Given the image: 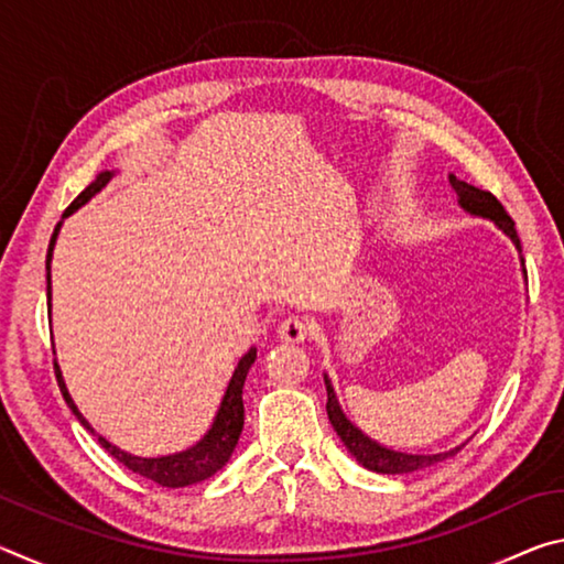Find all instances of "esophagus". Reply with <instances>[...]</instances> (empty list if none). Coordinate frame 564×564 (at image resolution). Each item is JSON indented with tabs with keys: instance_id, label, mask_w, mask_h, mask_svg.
I'll return each mask as SVG.
<instances>
[{
	"instance_id": "1",
	"label": "esophagus",
	"mask_w": 564,
	"mask_h": 564,
	"mask_svg": "<svg viewBox=\"0 0 564 564\" xmlns=\"http://www.w3.org/2000/svg\"><path fill=\"white\" fill-rule=\"evenodd\" d=\"M311 321L308 318H301V316H289L285 318L281 326H279V336L285 343H303L305 338L311 336Z\"/></svg>"
}]
</instances>
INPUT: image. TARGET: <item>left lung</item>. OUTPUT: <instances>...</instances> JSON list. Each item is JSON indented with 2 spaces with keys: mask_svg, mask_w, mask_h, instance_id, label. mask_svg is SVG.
Returning <instances> with one entry per match:
<instances>
[{
  "mask_svg": "<svg viewBox=\"0 0 564 564\" xmlns=\"http://www.w3.org/2000/svg\"><path fill=\"white\" fill-rule=\"evenodd\" d=\"M451 186L455 188V194L460 196V206L465 212H470L475 216H485V218H492L495 224H498L505 234H508L514 246H518V251L522 253V246H520V238L518 231H514V221L510 218V214L505 212V206L495 198L490 191H482L473 184H465V181L451 176ZM524 263V259H522ZM528 275V271H524ZM326 390H328V420L333 425V431L338 433V437L343 441V445L348 447L350 455L356 457V460L368 467V470L373 473H383V475H400V473H415V470H423V467H431L435 463L445 460V457H453L455 453H460V447H455L451 453H441V455H408V453H395V451H388V447L378 445L376 441H370L368 435H362L356 425L350 423V420L343 415V410L336 400V393H333V386L330 380L326 378Z\"/></svg>",
  "mask_w": 564,
  "mask_h": 564,
  "instance_id": "left-lung-1",
  "label": "left lung"
}]
</instances>
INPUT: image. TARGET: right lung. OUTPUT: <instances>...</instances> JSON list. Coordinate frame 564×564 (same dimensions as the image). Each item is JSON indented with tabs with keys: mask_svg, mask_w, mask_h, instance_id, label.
Here are the masks:
<instances>
[{
	"mask_svg": "<svg viewBox=\"0 0 564 564\" xmlns=\"http://www.w3.org/2000/svg\"><path fill=\"white\" fill-rule=\"evenodd\" d=\"M109 178H111V171H104V174L94 178L91 184L74 198L69 208H66L64 218L74 214L79 206L87 204L89 198L97 194V191H101V186L107 184ZM59 226H62V221L56 224L54 234H52V241H50V251H46V295H50V299H52L50 263H52V251H54L56 234H59ZM253 360H256V348L248 350L246 356L238 360V368L234 370L231 383H228V388H226L224 403H221V408H218L212 431H208L194 447H188V451L176 453V455H166V457H137V455H129V453L119 451L117 445H111L109 441L99 437L101 447L111 457H117V460L123 467H129L131 473L147 477V480H154L156 485H161V488H186V485L206 480V477H212L214 473L221 470V467L228 463V457H231L238 437H241V431H243V383H246L248 368L253 366ZM54 373H56V383H59V390H62V395L66 400V405L72 408V413L76 415V420H79V423L87 427L89 433H94V427L87 423V420H84L79 410H76L69 390H66V386H64L56 360H54ZM94 435H97V433H94Z\"/></svg>",
	"mask_w": 564,
	"mask_h": 564,
	"instance_id": "right-lung-1",
	"label": "right lung"
}]
</instances>
